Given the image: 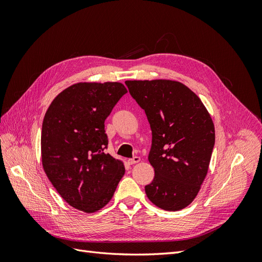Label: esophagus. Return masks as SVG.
<instances>
[{"label": "esophagus", "instance_id": "34e87169", "mask_svg": "<svg viewBox=\"0 0 262 262\" xmlns=\"http://www.w3.org/2000/svg\"><path fill=\"white\" fill-rule=\"evenodd\" d=\"M140 161H141V158H140L139 156H134V157L130 158V160L128 161V163H129V165H133V164H137V163H139Z\"/></svg>", "mask_w": 262, "mask_h": 262}]
</instances>
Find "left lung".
<instances>
[{"label":"left lung","mask_w":262,"mask_h":262,"mask_svg":"<svg viewBox=\"0 0 262 262\" xmlns=\"http://www.w3.org/2000/svg\"><path fill=\"white\" fill-rule=\"evenodd\" d=\"M152 130L148 162L155 176L145 186L149 201L179 211L193 201L207 176L215 130L200 98L176 81H126Z\"/></svg>","instance_id":"left-lung-1"}]
</instances>
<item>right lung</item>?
Segmentation results:
<instances>
[{"mask_svg":"<svg viewBox=\"0 0 262 262\" xmlns=\"http://www.w3.org/2000/svg\"><path fill=\"white\" fill-rule=\"evenodd\" d=\"M125 93L124 85L117 82L77 83L61 92L45 115V172L77 210L93 213L104 208L124 175L123 163L105 150V120Z\"/></svg>","mask_w":262,"mask_h":262,"instance_id":"1","label":"right lung"}]
</instances>
